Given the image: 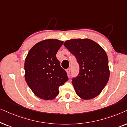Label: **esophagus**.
I'll use <instances>...</instances> for the list:
<instances>
[{"label":"esophagus","mask_w":127,"mask_h":127,"mask_svg":"<svg viewBox=\"0 0 127 127\" xmlns=\"http://www.w3.org/2000/svg\"><path fill=\"white\" fill-rule=\"evenodd\" d=\"M66 71H67V74H68V75H70V71H71V69H70V68H68V69H67Z\"/></svg>","instance_id":"esophagus-1"}]
</instances>
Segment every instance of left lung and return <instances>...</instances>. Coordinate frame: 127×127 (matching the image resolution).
I'll use <instances>...</instances> for the list:
<instances>
[{"instance_id": "obj_1", "label": "left lung", "mask_w": 127, "mask_h": 127, "mask_svg": "<svg viewBox=\"0 0 127 127\" xmlns=\"http://www.w3.org/2000/svg\"><path fill=\"white\" fill-rule=\"evenodd\" d=\"M64 45L76 57L79 65L78 75L72 81L76 94L84 100L96 97L109 79L106 52L89 39H72L65 41Z\"/></svg>"}]
</instances>
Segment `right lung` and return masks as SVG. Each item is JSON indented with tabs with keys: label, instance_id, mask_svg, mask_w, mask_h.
<instances>
[{
	"label": "right lung",
	"instance_id": "obj_1",
	"mask_svg": "<svg viewBox=\"0 0 127 127\" xmlns=\"http://www.w3.org/2000/svg\"><path fill=\"white\" fill-rule=\"evenodd\" d=\"M63 43L53 39L42 40L30 49L25 58L26 82L33 94L43 100L55 99L59 87L68 79L56 56Z\"/></svg>",
	"mask_w": 127,
	"mask_h": 127
}]
</instances>
